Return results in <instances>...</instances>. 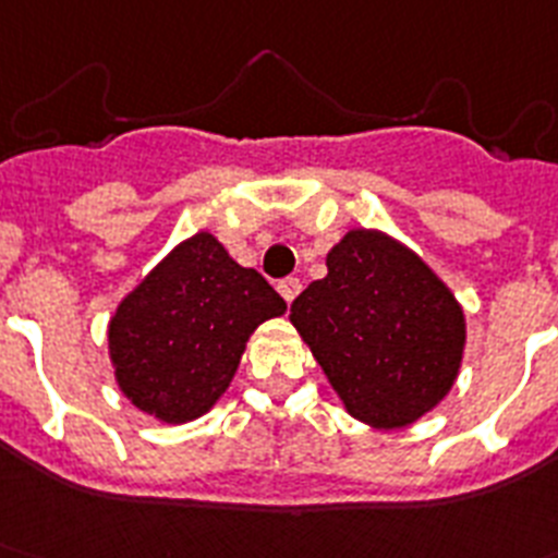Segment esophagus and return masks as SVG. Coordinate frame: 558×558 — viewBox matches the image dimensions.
Listing matches in <instances>:
<instances>
[{
    "label": "esophagus",
    "instance_id": "34e87169",
    "mask_svg": "<svg viewBox=\"0 0 558 558\" xmlns=\"http://www.w3.org/2000/svg\"><path fill=\"white\" fill-rule=\"evenodd\" d=\"M278 292H280V298L286 300V303H292V300L300 294V280L298 278H283L278 283Z\"/></svg>",
    "mask_w": 558,
    "mask_h": 558
}]
</instances>
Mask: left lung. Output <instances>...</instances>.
Wrapping results in <instances>:
<instances>
[{
	"mask_svg": "<svg viewBox=\"0 0 558 558\" xmlns=\"http://www.w3.org/2000/svg\"><path fill=\"white\" fill-rule=\"evenodd\" d=\"M326 266L289 319L348 415L404 429L433 413L466 351V314L452 289L418 252L367 227L348 230Z\"/></svg>",
	"mask_w": 558,
	"mask_h": 558,
	"instance_id": "obj_1",
	"label": "left lung"
}]
</instances>
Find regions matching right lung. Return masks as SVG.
<instances>
[{"label":"right lung","mask_w":558,"mask_h":558,"mask_svg":"<svg viewBox=\"0 0 558 558\" xmlns=\"http://www.w3.org/2000/svg\"><path fill=\"white\" fill-rule=\"evenodd\" d=\"M283 312L264 275L198 230L111 314L106 339L120 393L159 424L202 418L227 393L252 331Z\"/></svg>","instance_id":"right-lung-1"}]
</instances>
